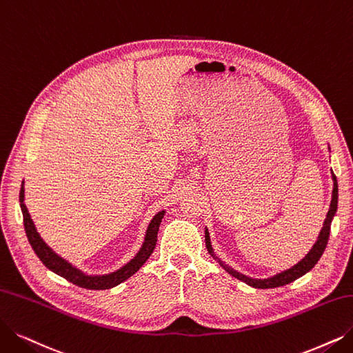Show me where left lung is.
<instances>
[{
  "label": "left lung",
  "mask_w": 353,
  "mask_h": 353,
  "mask_svg": "<svg viewBox=\"0 0 353 353\" xmlns=\"http://www.w3.org/2000/svg\"><path fill=\"white\" fill-rule=\"evenodd\" d=\"M332 178H333V192H332V203H330V208L327 211V216H326V220H324L323 223V229L317 237V242L314 243V246L312 248V250H310L305 258H303L297 265H294L292 268H290V270L287 271H283L279 272L271 278H266V279H255V278H249L241 272L234 271L233 268H230L229 265H225L224 262H221L213 252V248H211V242H210V236H208V230L205 229V246L210 252V255L213 256L214 259L219 261V263L224 268L225 271H228L232 276L237 278L243 281V283H246L248 285L253 287V288H276V287H283V285H287L290 283H292V281H295L297 278L305 275L308 271H312L314 265L319 262V259L321 258L324 249H326L327 246V242H329V234H330V225H332V220L336 214V210H337V192H339V190H337V179H336V175L332 172Z\"/></svg>",
  "instance_id": "8db88e82"
}]
</instances>
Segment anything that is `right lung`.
Masks as SVG:
<instances>
[{"label": "right lung", "mask_w": 353, "mask_h": 353, "mask_svg": "<svg viewBox=\"0 0 353 353\" xmlns=\"http://www.w3.org/2000/svg\"><path fill=\"white\" fill-rule=\"evenodd\" d=\"M20 207L23 211L24 230H26L27 239H29V243L32 245L39 259L43 262V265L52 272L63 276L65 279L69 281V283H72L81 288H87V290H108V288H112V287L121 284L123 281H125L133 274H136L140 270V266H142L149 259L154 246H157L158 230H159L161 221L165 216V211H159V213L152 219V221L148 225L145 242H143L142 248H140V250L136 253V256L130 262L121 266L120 270H117L116 272H111L107 275H87L82 271H79L78 268L70 265L63 258H61L59 255H56V253L43 242V239L40 237V234L37 233V230L34 228V223L29 214V210H27V207L24 204V182H23L21 190H20Z\"/></svg>", "instance_id": "1"}]
</instances>
